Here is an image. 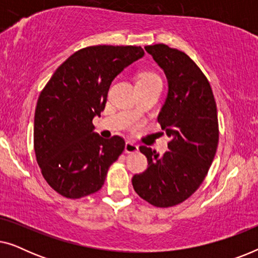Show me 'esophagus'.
<instances>
[{"mask_svg":"<svg viewBox=\"0 0 258 258\" xmlns=\"http://www.w3.org/2000/svg\"><path fill=\"white\" fill-rule=\"evenodd\" d=\"M139 150V146L134 142H126L124 147V151L126 154H135Z\"/></svg>","mask_w":258,"mask_h":258,"instance_id":"obj_1","label":"esophagus"}]
</instances>
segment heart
<instances>
[{
    "label": "heart",
    "instance_id": "b5f03b06",
    "mask_svg": "<svg viewBox=\"0 0 258 258\" xmlns=\"http://www.w3.org/2000/svg\"><path fill=\"white\" fill-rule=\"evenodd\" d=\"M155 81H161L156 74L153 72H143L141 73L136 79V84H144V83H150L155 82ZM136 110H134V114H136Z\"/></svg>",
    "mask_w": 258,
    "mask_h": 258
}]
</instances>
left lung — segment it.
Here are the masks:
<instances>
[{
  "instance_id": "1",
  "label": "left lung",
  "mask_w": 258,
  "mask_h": 258,
  "mask_svg": "<svg viewBox=\"0 0 258 258\" xmlns=\"http://www.w3.org/2000/svg\"><path fill=\"white\" fill-rule=\"evenodd\" d=\"M146 50L168 79V96L157 119L171 140L163 155L140 147L148 168L134 176L133 186L151 206L169 208L189 199L209 171L218 146L217 108L209 81L185 52L165 44Z\"/></svg>"
}]
</instances>
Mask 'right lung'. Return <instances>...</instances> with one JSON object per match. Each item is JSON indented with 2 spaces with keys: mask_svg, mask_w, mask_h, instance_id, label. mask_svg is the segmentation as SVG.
Listing matches in <instances>:
<instances>
[{
  "mask_svg": "<svg viewBox=\"0 0 258 258\" xmlns=\"http://www.w3.org/2000/svg\"><path fill=\"white\" fill-rule=\"evenodd\" d=\"M144 55L135 45L80 49L56 69L37 100L34 150L42 176L56 192L81 199L98 191L123 153L122 137L95 134L93 118L107 103L112 80Z\"/></svg>",
  "mask_w": 258,
  "mask_h": 258,
  "instance_id": "right-lung-1",
  "label": "right lung"
}]
</instances>
